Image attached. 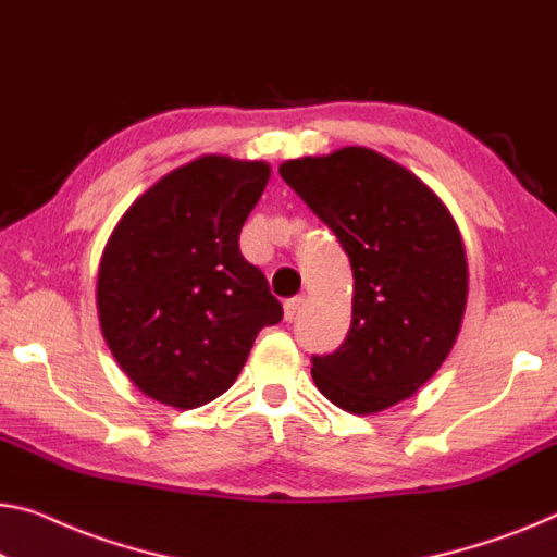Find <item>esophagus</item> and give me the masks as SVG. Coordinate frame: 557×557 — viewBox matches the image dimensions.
<instances>
[{
  "mask_svg": "<svg viewBox=\"0 0 557 557\" xmlns=\"http://www.w3.org/2000/svg\"><path fill=\"white\" fill-rule=\"evenodd\" d=\"M305 305V297H293V300L285 302V320L293 322L297 318V312H300V307Z\"/></svg>",
  "mask_w": 557,
  "mask_h": 557,
  "instance_id": "1",
  "label": "esophagus"
}]
</instances>
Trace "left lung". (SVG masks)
<instances>
[{
	"label": "left lung",
	"instance_id": "left-lung-1",
	"mask_svg": "<svg viewBox=\"0 0 557 557\" xmlns=\"http://www.w3.org/2000/svg\"><path fill=\"white\" fill-rule=\"evenodd\" d=\"M282 180L335 232L355 277L352 322L312 380L332 405L375 414L408 400L450 355L468 302L453 214L403 164L368 147L280 164Z\"/></svg>",
	"mask_w": 557,
	"mask_h": 557
}]
</instances>
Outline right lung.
<instances>
[{
  "label": "right lung",
  "instance_id": "right-lung-1",
  "mask_svg": "<svg viewBox=\"0 0 557 557\" xmlns=\"http://www.w3.org/2000/svg\"><path fill=\"white\" fill-rule=\"evenodd\" d=\"M268 162L202 154L157 180L122 214L97 275L99 327L147 397L193 410L227 393L257 332L282 320L239 230Z\"/></svg>",
  "mask_w": 557,
  "mask_h": 557
}]
</instances>
